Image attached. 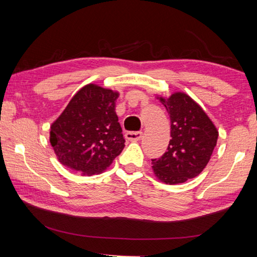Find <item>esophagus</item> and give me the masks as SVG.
Listing matches in <instances>:
<instances>
[{
    "mask_svg": "<svg viewBox=\"0 0 257 257\" xmlns=\"http://www.w3.org/2000/svg\"><path fill=\"white\" fill-rule=\"evenodd\" d=\"M143 137V133L142 132H128L125 133V138L130 142H137L141 141Z\"/></svg>",
    "mask_w": 257,
    "mask_h": 257,
    "instance_id": "1",
    "label": "esophagus"
}]
</instances>
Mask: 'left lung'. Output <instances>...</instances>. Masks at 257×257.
Segmentation results:
<instances>
[{
  "mask_svg": "<svg viewBox=\"0 0 257 257\" xmlns=\"http://www.w3.org/2000/svg\"><path fill=\"white\" fill-rule=\"evenodd\" d=\"M171 122V139L167 152L152 160L155 176L165 184L176 185L203 171L216 146L219 133L203 108L184 93L160 97Z\"/></svg>",
  "mask_w": 257,
  "mask_h": 257,
  "instance_id": "left-lung-1",
  "label": "left lung"
}]
</instances>
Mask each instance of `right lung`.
<instances>
[{
    "instance_id": "add662e5",
    "label": "right lung",
    "mask_w": 257,
    "mask_h": 257,
    "mask_svg": "<svg viewBox=\"0 0 257 257\" xmlns=\"http://www.w3.org/2000/svg\"><path fill=\"white\" fill-rule=\"evenodd\" d=\"M119 94L86 85L51 125L50 142L64 167L85 176L101 173L124 149L115 113Z\"/></svg>"
}]
</instances>
